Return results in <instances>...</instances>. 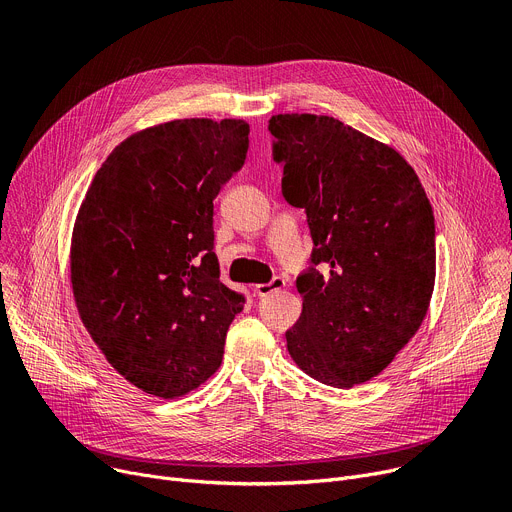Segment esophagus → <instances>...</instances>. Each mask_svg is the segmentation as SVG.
<instances>
[{
	"label": "esophagus",
	"instance_id": "esophagus-1",
	"mask_svg": "<svg viewBox=\"0 0 512 512\" xmlns=\"http://www.w3.org/2000/svg\"><path fill=\"white\" fill-rule=\"evenodd\" d=\"M286 286V280L284 278H274L271 282H267V284H257L255 286V294L259 296V298H263V296H269L271 292H278V290H282Z\"/></svg>",
	"mask_w": 512,
	"mask_h": 512
}]
</instances>
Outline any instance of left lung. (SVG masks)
<instances>
[{"label": "left lung", "instance_id": "8db88e82", "mask_svg": "<svg viewBox=\"0 0 512 512\" xmlns=\"http://www.w3.org/2000/svg\"><path fill=\"white\" fill-rule=\"evenodd\" d=\"M269 131L282 195L306 212L315 243L288 352L319 383L350 389L383 372L426 317L432 206L399 152L339 119L274 115Z\"/></svg>", "mask_w": 512, "mask_h": 512}]
</instances>
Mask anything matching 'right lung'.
Listing matches in <instances>:
<instances>
[{"mask_svg":"<svg viewBox=\"0 0 512 512\" xmlns=\"http://www.w3.org/2000/svg\"><path fill=\"white\" fill-rule=\"evenodd\" d=\"M249 123L177 119L129 135L94 175L72 234L80 319L138 389L208 381L245 296L220 282L214 199L243 168Z\"/></svg>","mask_w":512,"mask_h":512,"instance_id":"1","label":"right lung"}]
</instances>
